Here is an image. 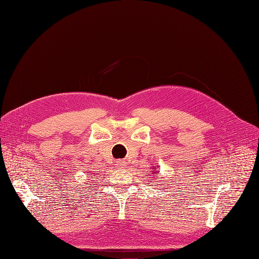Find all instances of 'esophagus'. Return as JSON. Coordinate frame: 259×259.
<instances>
[{
	"mask_svg": "<svg viewBox=\"0 0 259 259\" xmlns=\"http://www.w3.org/2000/svg\"><path fill=\"white\" fill-rule=\"evenodd\" d=\"M125 164H126V162L121 160V161H117V165L119 166H125Z\"/></svg>",
	"mask_w": 259,
	"mask_h": 259,
	"instance_id": "1",
	"label": "esophagus"
}]
</instances>
